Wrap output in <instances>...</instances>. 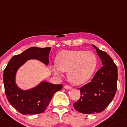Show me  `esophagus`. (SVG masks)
Wrapping results in <instances>:
<instances>
[{
  "instance_id": "1",
  "label": "esophagus",
  "mask_w": 127,
  "mask_h": 127,
  "mask_svg": "<svg viewBox=\"0 0 127 127\" xmlns=\"http://www.w3.org/2000/svg\"><path fill=\"white\" fill-rule=\"evenodd\" d=\"M64 88L66 89H72V87L70 86H68V85H65Z\"/></svg>"
}]
</instances>
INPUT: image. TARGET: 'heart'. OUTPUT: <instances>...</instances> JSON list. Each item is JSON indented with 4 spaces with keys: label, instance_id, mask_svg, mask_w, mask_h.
<instances>
[{
    "label": "heart",
    "instance_id": "b5f03b06",
    "mask_svg": "<svg viewBox=\"0 0 127 127\" xmlns=\"http://www.w3.org/2000/svg\"><path fill=\"white\" fill-rule=\"evenodd\" d=\"M57 64L52 66L53 72L61 75L67 74L69 80L74 85H82L91 78L97 66V58L94 53L84 50H63L58 54Z\"/></svg>",
    "mask_w": 127,
    "mask_h": 127
}]
</instances>
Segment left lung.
<instances>
[{
    "instance_id": "obj_1",
    "label": "left lung",
    "mask_w": 127,
    "mask_h": 127,
    "mask_svg": "<svg viewBox=\"0 0 127 127\" xmlns=\"http://www.w3.org/2000/svg\"><path fill=\"white\" fill-rule=\"evenodd\" d=\"M95 49L103 66L91 82L80 88L81 97L74 103V108L83 114L103 111L111 102L117 90V68L112 58L104 51Z\"/></svg>"
}]
</instances>
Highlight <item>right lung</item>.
Masks as SVG:
<instances>
[{
  "label": "right lung",
  "mask_w": 127,
  "mask_h": 127,
  "mask_svg": "<svg viewBox=\"0 0 127 127\" xmlns=\"http://www.w3.org/2000/svg\"><path fill=\"white\" fill-rule=\"evenodd\" d=\"M51 47H33L9 61L3 72V83L6 98L10 103L22 114L42 113L51 101L53 94L62 89V85L41 81L36 87L22 90L16 83V75L21 66L29 60H37L47 66Z\"/></svg>",
  "instance_id": "obj_1"
}]
</instances>
